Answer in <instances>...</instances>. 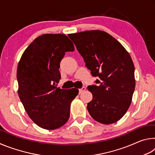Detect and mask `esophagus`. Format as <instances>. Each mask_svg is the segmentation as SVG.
Masks as SVG:
<instances>
[{"mask_svg":"<svg viewBox=\"0 0 155 155\" xmlns=\"http://www.w3.org/2000/svg\"><path fill=\"white\" fill-rule=\"evenodd\" d=\"M86 90V87H82V88H81V89H79V90H78V91H79V94H81L82 92H83L84 91H85Z\"/></svg>","mask_w":155,"mask_h":155,"instance_id":"1","label":"esophagus"}]
</instances>
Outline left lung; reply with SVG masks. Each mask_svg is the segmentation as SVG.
<instances>
[{"mask_svg":"<svg viewBox=\"0 0 155 155\" xmlns=\"http://www.w3.org/2000/svg\"><path fill=\"white\" fill-rule=\"evenodd\" d=\"M93 77L96 85L87 87L93 99L87 109L91 117L104 124L116 122L129 108L135 87V67L128 52L118 41L103 31L69 34Z\"/></svg>","mask_w":155,"mask_h":155,"instance_id":"1","label":"left lung"}]
</instances>
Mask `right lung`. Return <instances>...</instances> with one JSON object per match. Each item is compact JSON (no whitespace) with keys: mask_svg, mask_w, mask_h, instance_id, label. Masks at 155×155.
I'll use <instances>...</instances> for the list:
<instances>
[{"mask_svg":"<svg viewBox=\"0 0 155 155\" xmlns=\"http://www.w3.org/2000/svg\"><path fill=\"white\" fill-rule=\"evenodd\" d=\"M74 51L64 34H44L30 44L17 69L18 95L30 118L39 127L54 130L70 117V104L78 90L57 88L60 61L65 52Z\"/></svg>","mask_w":155,"mask_h":155,"instance_id":"right-lung-1","label":"right lung"}]
</instances>
